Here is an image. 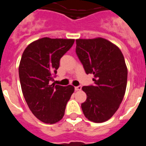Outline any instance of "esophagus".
I'll list each match as a JSON object with an SVG mask.
<instances>
[{
    "label": "esophagus",
    "instance_id": "1",
    "mask_svg": "<svg viewBox=\"0 0 146 146\" xmlns=\"http://www.w3.org/2000/svg\"><path fill=\"white\" fill-rule=\"evenodd\" d=\"M81 88H82V86H78L74 87V89H75V91H80Z\"/></svg>",
    "mask_w": 146,
    "mask_h": 146
}]
</instances>
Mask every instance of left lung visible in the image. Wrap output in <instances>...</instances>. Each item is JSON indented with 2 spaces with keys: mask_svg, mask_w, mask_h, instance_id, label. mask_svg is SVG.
<instances>
[{
  "mask_svg": "<svg viewBox=\"0 0 146 146\" xmlns=\"http://www.w3.org/2000/svg\"><path fill=\"white\" fill-rule=\"evenodd\" d=\"M76 53L94 85L83 86L87 99L81 104L85 116L102 123L113 116L124 96L127 67L121 50L103 38L76 40Z\"/></svg>",
  "mask_w": 146,
  "mask_h": 146,
  "instance_id": "1",
  "label": "left lung"
}]
</instances>
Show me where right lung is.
Returning a JSON list of instances; mask_svg holds the SVG:
<instances>
[{
  "instance_id": "1",
  "label": "right lung",
  "mask_w": 146,
  "mask_h": 146,
  "mask_svg": "<svg viewBox=\"0 0 146 146\" xmlns=\"http://www.w3.org/2000/svg\"><path fill=\"white\" fill-rule=\"evenodd\" d=\"M74 39L39 38L23 52L19 77L23 96L35 116L45 123H55L63 118L74 86L51 84L61 57L72 47Z\"/></svg>"
}]
</instances>
